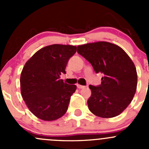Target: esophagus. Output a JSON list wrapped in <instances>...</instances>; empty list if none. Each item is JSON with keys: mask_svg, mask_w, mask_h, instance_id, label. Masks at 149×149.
<instances>
[{"mask_svg": "<svg viewBox=\"0 0 149 149\" xmlns=\"http://www.w3.org/2000/svg\"><path fill=\"white\" fill-rule=\"evenodd\" d=\"M77 87H78V88H79V89H81V88H86L85 86L80 85V84H77Z\"/></svg>", "mask_w": 149, "mask_h": 149, "instance_id": "34e87169", "label": "esophagus"}]
</instances>
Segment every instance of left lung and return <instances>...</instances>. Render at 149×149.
I'll return each instance as SVG.
<instances>
[{"instance_id":"obj_1","label":"left lung","mask_w":149,"mask_h":149,"mask_svg":"<svg viewBox=\"0 0 149 149\" xmlns=\"http://www.w3.org/2000/svg\"><path fill=\"white\" fill-rule=\"evenodd\" d=\"M78 53L103 75L98 86L89 85V110L103 118L116 117L133 100L137 88L136 66L120 47L107 42L87 43L77 47Z\"/></svg>"}]
</instances>
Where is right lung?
<instances>
[{
  "mask_svg": "<svg viewBox=\"0 0 149 149\" xmlns=\"http://www.w3.org/2000/svg\"><path fill=\"white\" fill-rule=\"evenodd\" d=\"M76 49L66 45L46 46L25 63L20 77L21 93L37 118L52 121L65 115L76 86L64 83L60 76L65 73L68 62Z\"/></svg>",
  "mask_w": 149,
  "mask_h": 149,
  "instance_id": "1",
  "label": "right lung"
}]
</instances>
